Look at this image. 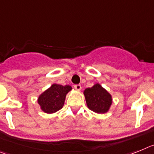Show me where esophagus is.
I'll list each match as a JSON object with an SVG mask.
<instances>
[{"label": "esophagus", "mask_w": 154, "mask_h": 154, "mask_svg": "<svg viewBox=\"0 0 154 154\" xmlns=\"http://www.w3.org/2000/svg\"><path fill=\"white\" fill-rule=\"evenodd\" d=\"M74 88L77 91H81V85H74Z\"/></svg>", "instance_id": "1"}]
</instances>
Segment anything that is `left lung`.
Here are the masks:
<instances>
[{
	"label": "left lung",
	"instance_id": "1",
	"mask_svg": "<svg viewBox=\"0 0 154 154\" xmlns=\"http://www.w3.org/2000/svg\"><path fill=\"white\" fill-rule=\"evenodd\" d=\"M87 105L97 113H105L112 105V96L100 85L96 84L92 88H87L84 92Z\"/></svg>",
	"mask_w": 154,
	"mask_h": 154
}]
</instances>
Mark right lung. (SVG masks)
Segmentation results:
<instances>
[{"instance_id":"add662e5","label":"right lung","mask_w":154,"mask_h":154,"mask_svg":"<svg viewBox=\"0 0 154 154\" xmlns=\"http://www.w3.org/2000/svg\"><path fill=\"white\" fill-rule=\"evenodd\" d=\"M70 90L71 87L69 85H52L38 97V102L42 110L46 113H53L62 109L66 94Z\"/></svg>"}]
</instances>
